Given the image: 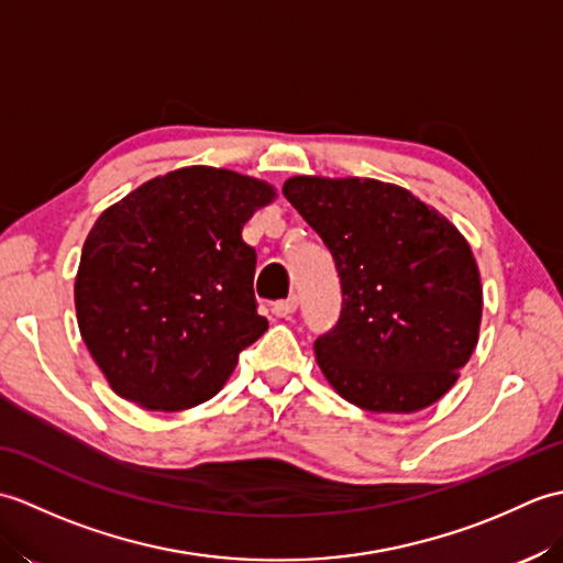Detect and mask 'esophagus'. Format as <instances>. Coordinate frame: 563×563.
Here are the masks:
<instances>
[{"instance_id": "esophagus-1", "label": "esophagus", "mask_w": 563, "mask_h": 563, "mask_svg": "<svg viewBox=\"0 0 563 563\" xmlns=\"http://www.w3.org/2000/svg\"><path fill=\"white\" fill-rule=\"evenodd\" d=\"M297 309V297L295 295H290L288 300H278L273 305V314L275 317H283V319H288L292 312Z\"/></svg>"}]
</instances>
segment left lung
I'll use <instances>...</instances> for the list:
<instances>
[{"label": "left lung", "mask_w": 563, "mask_h": 563, "mask_svg": "<svg viewBox=\"0 0 563 563\" xmlns=\"http://www.w3.org/2000/svg\"><path fill=\"white\" fill-rule=\"evenodd\" d=\"M283 194L336 261L341 317L314 341L331 387L375 413L435 404L479 341L482 280L466 239L375 178L292 176Z\"/></svg>", "instance_id": "left-lung-1"}]
</instances>
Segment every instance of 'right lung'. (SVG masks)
<instances>
[{
	"label": "right lung",
	"mask_w": 563,
	"mask_h": 563,
	"mask_svg": "<svg viewBox=\"0 0 563 563\" xmlns=\"http://www.w3.org/2000/svg\"><path fill=\"white\" fill-rule=\"evenodd\" d=\"M273 186L212 166L142 184L106 210L75 280L81 339L111 389L150 411L208 401L268 329L244 224Z\"/></svg>",
	"instance_id": "add662e5"
}]
</instances>
